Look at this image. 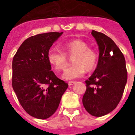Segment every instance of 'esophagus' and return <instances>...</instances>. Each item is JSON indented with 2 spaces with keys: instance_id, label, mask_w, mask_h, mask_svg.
Listing matches in <instances>:
<instances>
[{
  "instance_id": "obj_1",
  "label": "esophagus",
  "mask_w": 135,
  "mask_h": 135,
  "mask_svg": "<svg viewBox=\"0 0 135 135\" xmlns=\"http://www.w3.org/2000/svg\"><path fill=\"white\" fill-rule=\"evenodd\" d=\"M75 83H76V82H75V81H70V82H69V83H68V84H69V86H71V85H74Z\"/></svg>"
}]
</instances>
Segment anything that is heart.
Segmentation results:
<instances>
[{"label": "heart", "instance_id": "1", "mask_svg": "<svg viewBox=\"0 0 135 135\" xmlns=\"http://www.w3.org/2000/svg\"><path fill=\"white\" fill-rule=\"evenodd\" d=\"M66 55L73 56L74 65L67 68L62 74V78L66 80H74L82 77L87 71H91L96 66L98 55L94 50L88 48V44L82 40H72L62 45ZM47 60L57 71H62L66 67L67 57L64 52L52 47L47 52Z\"/></svg>", "mask_w": 135, "mask_h": 135}]
</instances>
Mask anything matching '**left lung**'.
I'll return each instance as SVG.
<instances>
[{
    "instance_id": "1",
    "label": "left lung",
    "mask_w": 135,
    "mask_h": 135,
    "mask_svg": "<svg viewBox=\"0 0 135 135\" xmlns=\"http://www.w3.org/2000/svg\"><path fill=\"white\" fill-rule=\"evenodd\" d=\"M99 47L96 69L86 83L83 97L85 109L93 116L107 115L117 107L127 83L126 59L113 41L102 33L92 31Z\"/></svg>"
}]
</instances>
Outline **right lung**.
Returning <instances> with one entry per match:
<instances>
[{
	"instance_id": "1",
	"label": "right lung",
	"mask_w": 135,
	"mask_h": 135,
	"mask_svg": "<svg viewBox=\"0 0 135 135\" xmlns=\"http://www.w3.org/2000/svg\"><path fill=\"white\" fill-rule=\"evenodd\" d=\"M63 32H50L28 38L12 60V88L26 113L38 119L50 117L59 107L68 83L51 71L47 52Z\"/></svg>"
}]
</instances>
